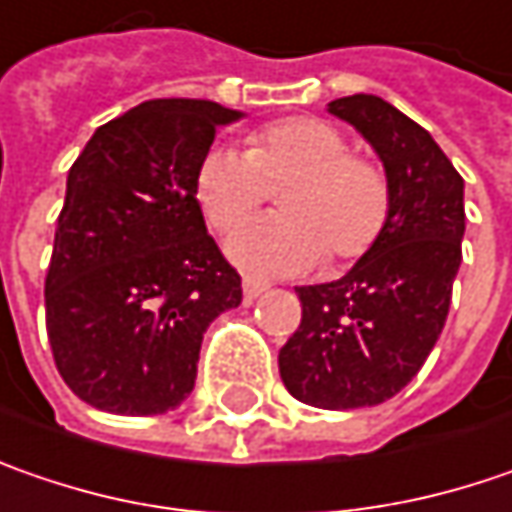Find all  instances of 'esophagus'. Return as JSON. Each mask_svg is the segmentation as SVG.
Wrapping results in <instances>:
<instances>
[{
    "label": "esophagus",
    "instance_id": "esophagus-1",
    "mask_svg": "<svg viewBox=\"0 0 512 512\" xmlns=\"http://www.w3.org/2000/svg\"><path fill=\"white\" fill-rule=\"evenodd\" d=\"M266 289H269V283H266V280L249 278V275L243 278V295H246V300H249V303H252L255 298H260V295H263Z\"/></svg>",
    "mask_w": 512,
    "mask_h": 512
}]
</instances>
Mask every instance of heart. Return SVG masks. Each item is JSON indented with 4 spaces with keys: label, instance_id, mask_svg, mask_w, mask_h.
Returning <instances> with one entry per match:
<instances>
[{
    "label": "heart",
    "instance_id": "b5f03b06",
    "mask_svg": "<svg viewBox=\"0 0 512 512\" xmlns=\"http://www.w3.org/2000/svg\"><path fill=\"white\" fill-rule=\"evenodd\" d=\"M293 183L280 194V217L234 229L226 252L237 266L263 275H298L364 257L389 217V189L381 168L349 154L335 125L289 117L260 125L249 151L212 145L194 171V200L209 226L229 232L266 200V183Z\"/></svg>",
    "mask_w": 512,
    "mask_h": 512
}]
</instances>
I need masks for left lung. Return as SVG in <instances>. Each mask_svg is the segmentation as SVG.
I'll return each instance as SVG.
<instances>
[{"instance_id": "1", "label": "left lung", "mask_w": 512, "mask_h": 512, "mask_svg": "<svg viewBox=\"0 0 512 512\" xmlns=\"http://www.w3.org/2000/svg\"><path fill=\"white\" fill-rule=\"evenodd\" d=\"M384 163L389 217L344 278L295 286L303 318L280 349L286 389L318 410L392 398L424 367L450 312L464 240V180L430 131L372 94L326 105Z\"/></svg>"}]
</instances>
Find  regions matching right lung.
<instances>
[{
  "instance_id": "add662e5",
  "label": "right lung",
  "mask_w": 512,
  "mask_h": 512,
  "mask_svg": "<svg viewBox=\"0 0 512 512\" xmlns=\"http://www.w3.org/2000/svg\"><path fill=\"white\" fill-rule=\"evenodd\" d=\"M243 111L212 100H151L100 125L68 171L45 278L59 375L114 415L180 407L209 323L243 300L209 237L194 171Z\"/></svg>"
}]
</instances>
